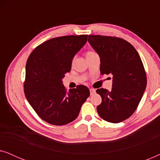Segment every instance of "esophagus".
Listing matches in <instances>:
<instances>
[{"label":"esophagus","instance_id":"obj_1","mask_svg":"<svg viewBox=\"0 0 160 160\" xmlns=\"http://www.w3.org/2000/svg\"><path fill=\"white\" fill-rule=\"evenodd\" d=\"M89 91H90V95H93V94L95 93V89H93V88H91L89 89Z\"/></svg>","mask_w":160,"mask_h":160}]
</instances>
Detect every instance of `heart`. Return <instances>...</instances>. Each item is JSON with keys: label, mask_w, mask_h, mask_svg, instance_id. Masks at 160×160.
Wrapping results in <instances>:
<instances>
[{"label": "heart", "mask_w": 160, "mask_h": 160, "mask_svg": "<svg viewBox=\"0 0 160 160\" xmlns=\"http://www.w3.org/2000/svg\"><path fill=\"white\" fill-rule=\"evenodd\" d=\"M91 52H88V53H91ZM88 53H87V54H88Z\"/></svg>", "instance_id": "1"}]
</instances>
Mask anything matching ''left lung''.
<instances>
[{
	"mask_svg": "<svg viewBox=\"0 0 160 160\" xmlns=\"http://www.w3.org/2000/svg\"><path fill=\"white\" fill-rule=\"evenodd\" d=\"M88 41L100 58V73L112 74L109 92L98 89L102 102L97 107L102 119L119 123L136 110L146 87V74L139 54L134 47L117 37L89 35Z\"/></svg>",
	"mask_w": 160,
	"mask_h": 160,
	"instance_id": "1",
	"label": "left lung"
}]
</instances>
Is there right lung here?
Masks as SVG:
<instances>
[{"label":"right lung","instance_id":"1","mask_svg":"<svg viewBox=\"0 0 160 160\" xmlns=\"http://www.w3.org/2000/svg\"><path fill=\"white\" fill-rule=\"evenodd\" d=\"M87 35L54 38L38 46L26 63L24 92L41 119L64 125L77 118L89 97V89L78 85L66 91L62 79L71 71L72 60L87 41Z\"/></svg>","mask_w":160,"mask_h":160}]
</instances>
